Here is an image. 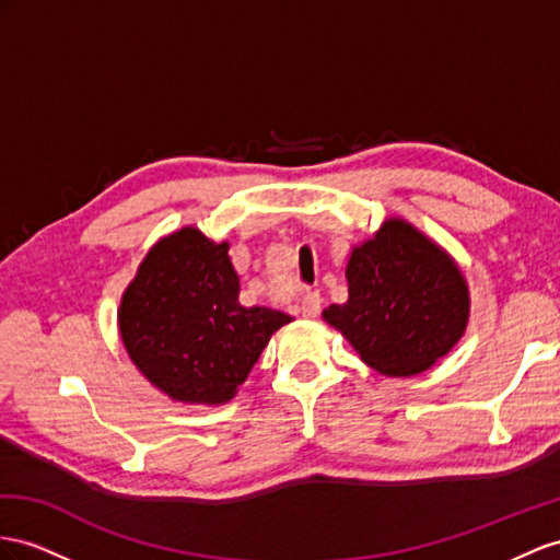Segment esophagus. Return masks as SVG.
Segmentation results:
<instances>
[{
    "label": "esophagus",
    "mask_w": 560,
    "mask_h": 560,
    "mask_svg": "<svg viewBox=\"0 0 560 560\" xmlns=\"http://www.w3.org/2000/svg\"><path fill=\"white\" fill-rule=\"evenodd\" d=\"M322 310V298L317 291H307L300 300V314H303L305 319H314Z\"/></svg>",
    "instance_id": "1"
}]
</instances>
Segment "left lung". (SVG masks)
Instances as JSON below:
<instances>
[{
	"instance_id": "1",
	"label": "left lung",
	"mask_w": 560,
	"mask_h": 560,
	"mask_svg": "<svg viewBox=\"0 0 560 560\" xmlns=\"http://www.w3.org/2000/svg\"><path fill=\"white\" fill-rule=\"evenodd\" d=\"M346 279L348 300L322 317L383 376L423 374L466 334L470 291L462 267L405 218L383 220L374 236L354 243Z\"/></svg>"
}]
</instances>
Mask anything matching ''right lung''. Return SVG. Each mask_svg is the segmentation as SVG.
Wrapping results in <instances>:
<instances>
[{
	"label": "right lung",
	"mask_w": 560,
	"mask_h": 560,
	"mask_svg": "<svg viewBox=\"0 0 560 560\" xmlns=\"http://www.w3.org/2000/svg\"><path fill=\"white\" fill-rule=\"evenodd\" d=\"M238 293L229 241L191 224L155 241L118 307L120 340L139 374L172 402H232L271 334L293 322L241 305Z\"/></svg>",
	"instance_id": "1"
}]
</instances>
